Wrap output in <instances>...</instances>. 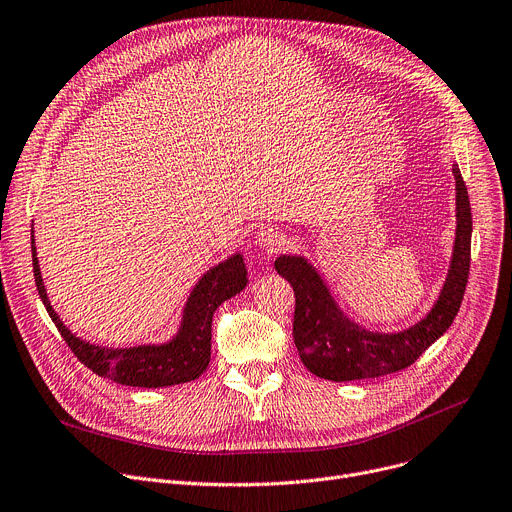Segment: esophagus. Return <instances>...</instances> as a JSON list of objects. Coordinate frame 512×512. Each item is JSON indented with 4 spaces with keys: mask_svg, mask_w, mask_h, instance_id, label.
Returning a JSON list of instances; mask_svg holds the SVG:
<instances>
[{
    "mask_svg": "<svg viewBox=\"0 0 512 512\" xmlns=\"http://www.w3.org/2000/svg\"><path fill=\"white\" fill-rule=\"evenodd\" d=\"M283 242H285L283 233L279 229H274V227H262L256 233V246L262 248V250L274 252V250H279L283 246Z\"/></svg>",
    "mask_w": 512,
    "mask_h": 512,
    "instance_id": "esophagus-1",
    "label": "esophagus"
}]
</instances>
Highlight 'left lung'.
<instances>
[{
	"instance_id": "8db88e82",
	"label": "left lung",
	"mask_w": 512,
	"mask_h": 512,
	"mask_svg": "<svg viewBox=\"0 0 512 512\" xmlns=\"http://www.w3.org/2000/svg\"><path fill=\"white\" fill-rule=\"evenodd\" d=\"M455 176V242L439 299L426 316L400 332H373L350 320L324 274L301 254H281L274 270L295 291L293 338L309 373L328 381H357L410 367L453 324L469 274L471 207L459 166Z\"/></svg>"
}]
</instances>
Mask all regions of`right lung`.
I'll list each match as a JSON object with an SVG mask.
<instances>
[{
    "instance_id": "right-lung-1",
    "label": "right lung",
    "mask_w": 512,
    "mask_h": 512,
    "mask_svg": "<svg viewBox=\"0 0 512 512\" xmlns=\"http://www.w3.org/2000/svg\"><path fill=\"white\" fill-rule=\"evenodd\" d=\"M32 266L38 295H41L49 316L63 340L96 375L133 387H170L201 377L211 361V322L215 309L238 295L248 285V270L240 252L209 268L196 283L184 303L182 320L176 334L160 344H137L108 348L75 336L53 309L41 266H38L34 231H32Z\"/></svg>"
}]
</instances>
